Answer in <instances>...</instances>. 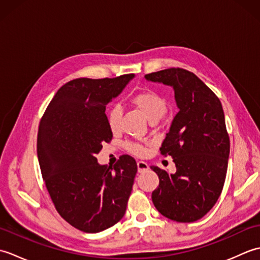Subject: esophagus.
<instances>
[{"label": "esophagus", "instance_id": "34e87169", "mask_svg": "<svg viewBox=\"0 0 260 260\" xmlns=\"http://www.w3.org/2000/svg\"><path fill=\"white\" fill-rule=\"evenodd\" d=\"M147 170H148V164L146 162H143V161L137 162V171H139L140 173L145 172Z\"/></svg>", "mask_w": 260, "mask_h": 260}]
</instances>
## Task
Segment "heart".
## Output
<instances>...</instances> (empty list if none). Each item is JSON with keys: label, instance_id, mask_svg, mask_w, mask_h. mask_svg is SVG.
I'll return each instance as SVG.
<instances>
[{"label": "heart", "instance_id": "1", "mask_svg": "<svg viewBox=\"0 0 260 260\" xmlns=\"http://www.w3.org/2000/svg\"><path fill=\"white\" fill-rule=\"evenodd\" d=\"M131 102L137 109H140L145 115V117L151 123L152 121H157L164 115V113L167 112V102H165V99L161 95H158L157 92L154 91H141L136 93L132 98ZM120 119L121 108L119 105H114L107 112V123L110 131L114 132V133L119 129ZM126 148L137 156H144L147 153L146 147L139 144V143H126Z\"/></svg>", "mask_w": 260, "mask_h": 260}]
</instances>
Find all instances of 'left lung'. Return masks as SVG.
<instances>
[{
	"instance_id": "left-lung-1",
	"label": "left lung",
	"mask_w": 260,
	"mask_h": 260,
	"mask_svg": "<svg viewBox=\"0 0 260 260\" xmlns=\"http://www.w3.org/2000/svg\"><path fill=\"white\" fill-rule=\"evenodd\" d=\"M145 78L172 86L180 109L159 148L162 155L172 156L176 172L151 167L159 179L152 201L171 220L197 221L218 201L227 174L230 141L222 105L201 79L185 69H164Z\"/></svg>"
}]
</instances>
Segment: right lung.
Masks as SVG:
<instances>
[{"label": "right lung", "mask_w": 260, "mask_h": 260, "mask_svg": "<svg viewBox=\"0 0 260 260\" xmlns=\"http://www.w3.org/2000/svg\"><path fill=\"white\" fill-rule=\"evenodd\" d=\"M133 78L71 80L57 91L39 125L37 151L47 190L58 213L84 233L113 227L126 211L136 161L121 155L107 169L96 155L113 139L106 105Z\"/></svg>", "instance_id": "right-lung-1"}]
</instances>
